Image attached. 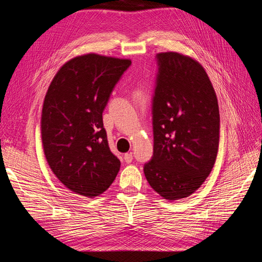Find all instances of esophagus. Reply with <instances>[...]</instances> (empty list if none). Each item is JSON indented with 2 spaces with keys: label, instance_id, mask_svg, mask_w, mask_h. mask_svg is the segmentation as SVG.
<instances>
[{
  "label": "esophagus",
  "instance_id": "obj_1",
  "mask_svg": "<svg viewBox=\"0 0 262 262\" xmlns=\"http://www.w3.org/2000/svg\"><path fill=\"white\" fill-rule=\"evenodd\" d=\"M123 158H124V161H125V163H131L132 162V160H133V156H132V153H125L124 155H123Z\"/></svg>",
  "mask_w": 262,
  "mask_h": 262
}]
</instances>
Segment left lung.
I'll return each mask as SVG.
<instances>
[{
	"label": "left lung",
	"instance_id": "obj_1",
	"mask_svg": "<svg viewBox=\"0 0 262 262\" xmlns=\"http://www.w3.org/2000/svg\"><path fill=\"white\" fill-rule=\"evenodd\" d=\"M156 58L154 147L144 175L158 194L173 201L191 195L210 175L219 149V104L196 60L171 51Z\"/></svg>",
	"mask_w": 262,
	"mask_h": 262
}]
</instances>
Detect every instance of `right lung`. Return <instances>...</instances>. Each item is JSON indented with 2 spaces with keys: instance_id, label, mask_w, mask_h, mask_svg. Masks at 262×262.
Segmentation results:
<instances>
[{
  "instance_id": "obj_1",
  "label": "right lung",
  "mask_w": 262,
  "mask_h": 262,
  "mask_svg": "<svg viewBox=\"0 0 262 262\" xmlns=\"http://www.w3.org/2000/svg\"><path fill=\"white\" fill-rule=\"evenodd\" d=\"M129 59L97 53L63 64L45 96L41 141L49 167L76 194L95 198L113 184L120 161L108 145L102 112Z\"/></svg>"
}]
</instances>
